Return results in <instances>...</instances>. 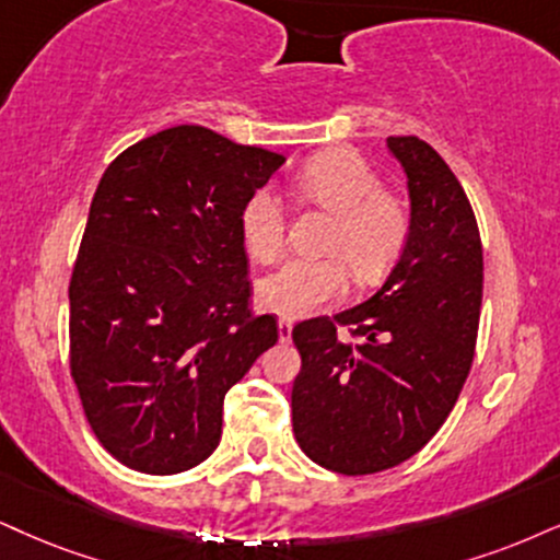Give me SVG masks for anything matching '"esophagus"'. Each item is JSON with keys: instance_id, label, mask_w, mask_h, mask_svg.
Returning a JSON list of instances; mask_svg holds the SVG:
<instances>
[{"instance_id": "esophagus-1", "label": "esophagus", "mask_w": 560, "mask_h": 560, "mask_svg": "<svg viewBox=\"0 0 560 560\" xmlns=\"http://www.w3.org/2000/svg\"><path fill=\"white\" fill-rule=\"evenodd\" d=\"M278 335H280V342H291V335H293V322L280 319V322H278Z\"/></svg>"}]
</instances>
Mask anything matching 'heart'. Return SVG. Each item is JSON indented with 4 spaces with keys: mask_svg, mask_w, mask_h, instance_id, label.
<instances>
[{
    "mask_svg": "<svg viewBox=\"0 0 560 560\" xmlns=\"http://www.w3.org/2000/svg\"><path fill=\"white\" fill-rule=\"evenodd\" d=\"M303 202L332 215L324 252L335 257L291 259L259 285L267 312L303 319L340 299L348 288L345 260L358 282H374L395 265L410 236V207L378 186L376 171L353 150H327L293 178ZM241 236L257 261H275L285 246V210L278 197L257 191L241 212Z\"/></svg>",
    "mask_w": 560,
    "mask_h": 560,
    "instance_id": "1",
    "label": "heart"
}]
</instances>
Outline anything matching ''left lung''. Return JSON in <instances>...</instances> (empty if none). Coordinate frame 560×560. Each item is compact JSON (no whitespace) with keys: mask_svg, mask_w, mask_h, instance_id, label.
Wrapping results in <instances>:
<instances>
[{"mask_svg":"<svg viewBox=\"0 0 560 560\" xmlns=\"http://www.w3.org/2000/svg\"><path fill=\"white\" fill-rule=\"evenodd\" d=\"M386 150L410 195L397 265L369 301L293 327L295 441L342 475L382 472L418 454L457 402L478 340L482 246L470 199L428 142L386 137Z\"/></svg>","mask_w":560,"mask_h":560,"instance_id":"left-lung-1","label":"left lung"}]
</instances>
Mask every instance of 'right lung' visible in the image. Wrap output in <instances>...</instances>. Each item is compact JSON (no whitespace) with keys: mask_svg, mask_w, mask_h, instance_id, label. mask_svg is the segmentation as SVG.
<instances>
[{"mask_svg":"<svg viewBox=\"0 0 560 560\" xmlns=\"http://www.w3.org/2000/svg\"><path fill=\"white\" fill-rule=\"evenodd\" d=\"M285 163L182 124L103 174L69 280V365L95 439L137 472L215 452L223 399L278 342L248 308L241 212Z\"/></svg>","mask_w":560,"mask_h":560,"instance_id":"1","label":"right lung"}]
</instances>
